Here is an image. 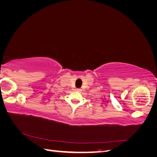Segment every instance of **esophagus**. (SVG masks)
Masks as SVG:
<instances>
[{"label": "esophagus", "mask_w": 157, "mask_h": 157, "mask_svg": "<svg viewBox=\"0 0 157 157\" xmlns=\"http://www.w3.org/2000/svg\"><path fill=\"white\" fill-rule=\"evenodd\" d=\"M81 89L80 88H76V91H77V92H81Z\"/></svg>", "instance_id": "esophagus-1"}]
</instances>
